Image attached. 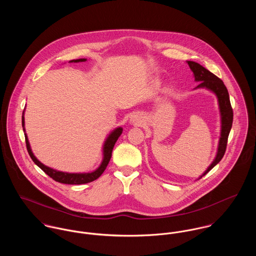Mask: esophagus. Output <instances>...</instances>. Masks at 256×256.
Instances as JSON below:
<instances>
[{"instance_id": "34e87169", "label": "esophagus", "mask_w": 256, "mask_h": 256, "mask_svg": "<svg viewBox=\"0 0 256 256\" xmlns=\"http://www.w3.org/2000/svg\"><path fill=\"white\" fill-rule=\"evenodd\" d=\"M130 122H131L132 124H135V125H141L142 122H143L142 116L139 115V114H134V115L131 116Z\"/></svg>"}]
</instances>
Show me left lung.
Segmentation results:
<instances>
[{"mask_svg":"<svg viewBox=\"0 0 256 256\" xmlns=\"http://www.w3.org/2000/svg\"><path fill=\"white\" fill-rule=\"evenodd\" d=\"M186 62L190 70L193 72L195 82H199V84L195 88H206L212 92L213 94H215V96H217L218 104H219L220 116V134L217 154L212 164L203 172V174L199 176L198 180H200L202 176L207 174L217 164H219L220 160L224 156L226 148V143H228V137L232 125L234 113L230 106L228 90L224 84L222 80H220L219 78L214 74L205 69L200 64L193 61H186Z\"/></svg>","mask_w":256,"mask_h":256,"instance_id":"obj_1","label":"left lung"}]
</instances>
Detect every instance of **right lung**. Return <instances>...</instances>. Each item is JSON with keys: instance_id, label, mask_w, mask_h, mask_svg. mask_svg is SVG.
Wrapping results in <instances>:
<instances>
[{"instance_id": "add662e5", "label": "right lung", "mask_w": 256, "mask_h": 256, "mask_svg": "<svg viewBox=\"0 0 256 256\" xmlns=\"http://www.w3.org/2000/svg\"><path fill=\"white\" fill-rule=\"evenodd\" d=\"M86 59L82 58V59H76V60H71L69 61L70 63H78V62H86ZM22 128H24V137H26V148L30 156V158H32V160L34 162V164L38 166L47 176H49L51 178H53L55 182H58L60 183H64V184H84V183L92 182L96 180H98L106 170L108 162H110V158H111V154H112V150L113 146L115 145L116 141L118 140V138L120 137V135L123 132V128L122 127H117L114 130H112L110 133V135L108 136V138L104 141V144L102 146V164H100V166L90 172H60V170H56L54 168H51L45 164H43L41 162H39L36 158V156L34 154L30 144L28 138V135L26 133V128H24V110L22 112Z\"/></svg>"}]
</instances>
